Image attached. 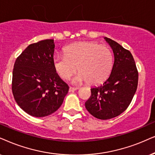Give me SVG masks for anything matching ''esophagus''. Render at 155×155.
<instances>
[{
	"label": "esophagus",
	"instance_id": "obj_1",
	"mask_svg": "<svg viewBox=\"0 0 155 155\" xmlns=\"http://www.w3.org/2000/svg\"><path fill=\"white\" fill-rule=\"evenodd\" d=\"M79 87H76V88H74V87H69V92H73L74 91L76 90H78L79 89Z\"/></svg>",
	"mask_w": 155,
	"mask_h": 155
}]
</instances>
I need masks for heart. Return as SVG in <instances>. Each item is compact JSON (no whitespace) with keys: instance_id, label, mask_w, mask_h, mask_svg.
<instances>
[{"instance_id":"heart-1","label":"heart","mask_w":155,"mask_h":155,"mask_svg":"<svg viewBox=\"0 0 155 155\" xmlns=\"http://www.w3.org/2000/svg\"><path fill=\"white\" fill-rule=\"evenodd\" d=\"M65 54L56 55L53 65L61 79H69L77 70L76 83L87 81L96 85L102 83L113 67V54L110 49L94 42H81L69 45Z\"/></svg>"}]
</instances>
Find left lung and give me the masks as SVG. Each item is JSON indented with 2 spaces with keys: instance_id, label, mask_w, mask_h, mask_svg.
I'll return each instance as SVG.
<instances>
[{
  "instance_id": "obj_1",
  "label": "left lung",
  "mask_w": 155,
  "mask_h": 155,
  "mask_svg": "<svg viewBox=\"0 0 155 155\" xmlns=\"http://www.w3.org/2000/svg\"><path fill=\"white\" fill-rule=\"evenodd\" d=\"M104 39L114 54L112 71L102 85L91 88V95L85 103L88 112L101 120L113 118L124 112L138 84V71L130 51L110 38Z\"/></svg>"
}]
</instances>
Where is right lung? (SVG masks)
I'll list each match as a JSON object with an SVG mask.
<instances>
[{"label": "right lung", "instance_id": "add662e5", "mask_svg": "<svg viewBox=\"0 0 155 155\" xmlns=\"http://www.w3.org/2000/svg\"><path fill=\"white\" fill-rule=\"evenodd\" d=\"M54 40L40 41L29 45L14 64V98L32 116L45 117L54 113L69 91L54 67Z\"/></svg>", "mask_w": 155, "mask_h": 155}]
</instances>
